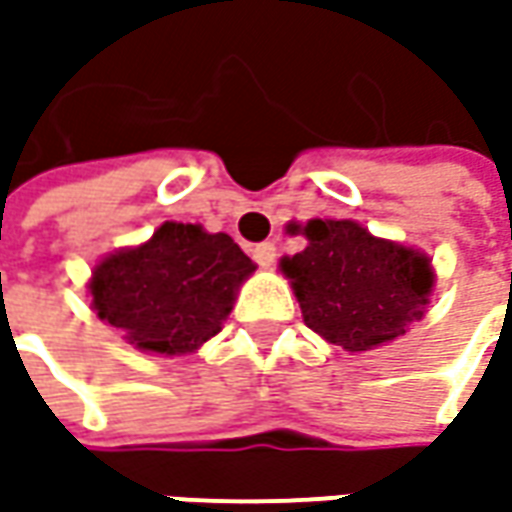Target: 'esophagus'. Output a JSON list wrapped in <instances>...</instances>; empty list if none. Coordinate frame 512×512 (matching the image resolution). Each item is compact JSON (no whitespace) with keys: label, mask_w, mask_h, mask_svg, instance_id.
<instances>
[{"label":"esophagus","mask_w":512,"mask_h":512,"mask_svg":"<svg viewBox=\"0 0 512 512\" xmlns=\"http://www.w3.org/2000/svg\"><path fill=\"white\" fill-rule=\"evenodd\" d=\"M250 256L256 259V265L270 267L276 262V245H273V242H262V245H256L250 250Z\"/></svg>","instance_id":"obj_1"}]
</instances>
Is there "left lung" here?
Listing matches in <instances>:
<instances>
[{
  "mask_svg": "<svg viewBox=\"0 0 512 512\" xmlns=\"http://www.w3.org/2000/svg\"><path fill=\"white\" fill-rule=\"evenodd\" d=\"M307 247L279 265L290 279L305 325L350 353L373 350L404 336L430 305V259L373 236L350 219H310L287 225Z\"/></svg>",
  "mask_w": 512,
  "mask_h": 512,
  "instance_id": "8db88e82",
  "label": "left lung"
}]
</instances>
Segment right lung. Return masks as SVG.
<instances>
[{
    "label": "right lung",
    "instance_id": "add662e5",
    "mask_svg": "<svg viewBox=\"0 0 512 512\" xmlns=\"http://www.w3.org/2000/svg\"><path fill=\"white\" fill-rule=\"evenodd\" d=\"M253 270L227 233L165 222L145 245L116 250L93 267L90 305L133 347L185 356L222 330Z\"/></svg>",
    "mask_w": 512,
    "mask_h": 512
}]
</instances>
